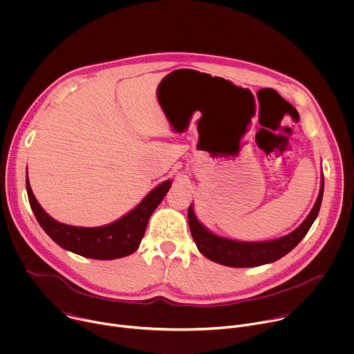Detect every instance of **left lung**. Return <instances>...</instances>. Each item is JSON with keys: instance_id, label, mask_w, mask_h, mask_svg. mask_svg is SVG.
Masks as SVG:
<instances>
[{"instance_id": "1", "label": "left lung", "mask_w": 354, "mask_h": 354, "mask_svg": "<svg viewBox=\"0 0 354 354\" xmlns=\"http://www.w3.org/2000/svg\"><path fill=\"white\" fill-rule=\"evenodd\" d=\"M324 196V176L321 180V190L318 198L315 201V206L297 230L290 232L286 236L273 241H263V242H241L227 239L210 232L206 227L201 225L190 205L187 210V221L192 236L197 245V249L213 262H217L224 266L231 268H254L261 266L265 263L274 262L284 255H287L290 250H292L299 241L307 235L313 223L315 221L319 207L322 203Z\"/></svg>"}]
</instances>
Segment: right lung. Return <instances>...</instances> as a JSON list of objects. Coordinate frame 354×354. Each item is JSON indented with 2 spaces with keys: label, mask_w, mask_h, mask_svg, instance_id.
Instances as JSON below:
<instances>
[{
  "label": "right lung",
  "mask_w": 354,
  "mask_h": 354,
  "mask_svg": "<svg viewBox=\"0 0 354 354\" xmlns=\"http://www.w3.org/2000/svg\"><path fill=\"white\" fill-rule=\"evenodd\" d=\"M171 187V180L162 182L151 190L141 203L120 220L105 227H73L50 217L41 206L26 179V190L33 214L44 232L62 248L91 259H118L127 257L138 248L148 220Z\"/></svg>",
  "instance_id": "obj_1"
}]
</instances>
